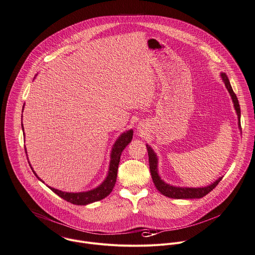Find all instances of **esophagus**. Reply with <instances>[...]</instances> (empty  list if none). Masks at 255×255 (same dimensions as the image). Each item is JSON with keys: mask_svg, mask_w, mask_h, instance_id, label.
Wrapping results in <instances>:
<instances>
[{"mask_svg": "<svg viewBox=\"0 0 255 255\" xmlns=\"http://www.w3.org/2000/svg\"><path fill=\"white\" fill-rule=\"evenodd\" d=\"M138 128H139V127H138ZM139 131H140V133H142V132H143V130H141V128H140V130H139Z\"/></svg>", "mask_w": 255, "mask_h": 255, "instance_id": "1", "label": "esophagus"}]
</instances>
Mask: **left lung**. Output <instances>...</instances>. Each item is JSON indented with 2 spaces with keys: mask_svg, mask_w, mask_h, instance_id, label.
I'll return each instance as SVG.
<instances>
[{
  "mask_svg": "<svg viewBox=\"0 0 255 255\" xmlns=\"http://www.w3.org/2000/svg\"><path fill=\"white\" fill-rule=\"evenodd\" d=\"M221 78L225 84V86L232 98L234 108L236 110L237 116H238V126L239 129H241L240 126V106L238 103V99L235 95V93L232 90V87L230 85V82L228 80V77L226 76L225 73H221ZM147 146V151H148V157H149V167H150V172L151 176L153 179V182L158 189V191L163 194L164 196H167L169 198H175V199H193V198H201L208 194L211 190H213L217 184L221 181L222 177L218 178L215 182L212 184L206 186V187H200V188H189V187H176V186H171L167 183H165L160 176L158 175V169H157V164H158V159L152 148L148 145Z\"/></svg>",
  "mask_w": 255,
  "mask_h": 255,
  "instance_id": "left-lung-1",
  "label": "left lung"
}]
</instances>
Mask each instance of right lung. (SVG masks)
I'll return each instance as SVG.
<instances>
[{
    "mask_svg": "<svg viewBox=\"0 0 255 255\" xmlns=\"http://www.w3.org/2000/svg\"><path fill=\"white\" fill-rule=\"evenodd\" d=\"M22 129H24L23 124H22ZM132 137H133V130L131 129L127 132H124L116 140L115 144L112 147V151H111V160H110V165H109L108 175H107L106 179L102 182V184L99 185L97 188H95L93 190H90V191L78 192V193L64 192V191H61V190H58V189H55V188H52V187H49V188L53 192H55L58 196L63 198L64 200H66L68 202H71L72 204H76V205H87L89 203L102 200L103 198H105L106 196H108L111 193L113 187L115 186L116 178H117V171H118V165H119V162H120L121 153L125 149V147L131 142ZM25 151H26V149H25ZM26 154H27V151H26ZM32 170H33V169H32ZM33 172L37 176L35 171H33ZM38 179H40V178L38 177Z\"/></svg>",
    "mask_w": 255,
    "mask_h": 255,
    "instance_id": "add662e5",
    "label": "right lung"
}]
</instances>
